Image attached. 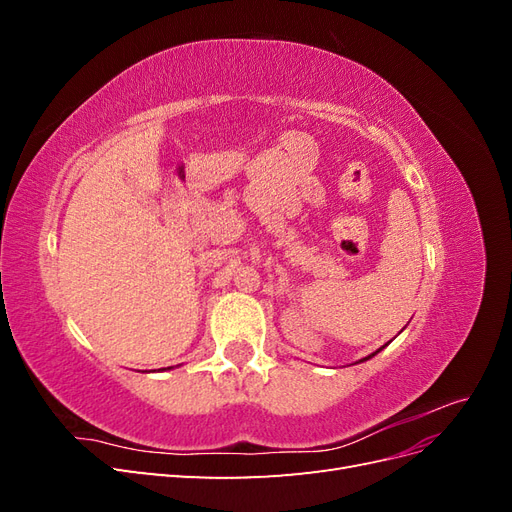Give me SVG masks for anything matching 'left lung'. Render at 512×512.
I'll use <instances>...</instances> for the list:
<instances>
[{
  "label": "left lung",
  "instance_id": "1",
  "mask_svg": "<svg viewBox=\"0 0 512 512\" xmlns=\"http://www.w3.org/2000/svg\"><path fill=\"white\" fill-rule=\"evenodd\" d=\"M382 350V348H380ZM380 350H376V352H380ZM376 352L374 354H369V356H365V359H361V361H367V359H371V356H376Z\"/></svg>",
  "mask_w": 512,
  "mask_h": 512
}]
</instances>
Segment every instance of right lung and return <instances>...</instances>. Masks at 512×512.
I'll return each instance as SVG.
<instances>
[{
	"label": "right lung",
	"mask_w": 512,
	"mask_h": 512,
	"mask_svg": "<svg viewBox=\"0 0 512 512\" xmlns=\"http://www.w3.org/2000/svg\"><path fill=\"white\" fill-rule=\"evenodd\" d=\"M168 369H170V367H168Z\"/></svg>",
	"instance_id": "right-lung-1"
}]
</instances>
